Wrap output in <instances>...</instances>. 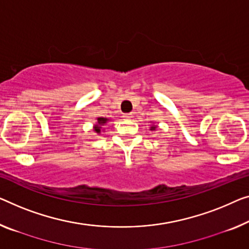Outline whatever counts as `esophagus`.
<instances>
[{
  "label": "esophagus",
  "mask_w": 249,
  "mask_h": 249,
  "mask_svg": "<svg viewBox=\"0 0 249 249\" xmlns=\"http://www.w3.org/2000/svg\"><path fill=\"white\" fill-rule=\"evenodd\" d=\"M132 117H133V114H132V113H127V114H124V115H123L124 120H131Z\"/></svg>",
  "instance_id": "34e87169"
}]
</instances>
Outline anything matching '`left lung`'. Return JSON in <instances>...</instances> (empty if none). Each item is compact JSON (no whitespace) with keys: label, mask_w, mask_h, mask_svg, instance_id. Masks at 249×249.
<instances>
[{"label":"left lung","mask_w":249,"mask_h":249,"mask_svg":"<svg viewBox=\"0 0 249 249\" xmlns=\"http://www.w3.org/2000/svg\"><path fill=\"white\" fill-rule=\"evenodd\" d=\"M157 128H158V125H152L150 127L151 131H157Z\"/></svg>","instance_id":"left-lung-1"}]
</instances>
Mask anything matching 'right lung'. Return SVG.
<instances>
[{"label": "right lung", "mask_w": 249, "mask_h": 249, "mask_svg": "<svg viewBox=\"0 0 249 249\" xmlns=\"http://www.w3.org/2000/svg\"><path fill=\"white\" fill-rule=\"evenodd\" d=\"M96 121H97V122H96V124H94V126H92V131H94L95 133H97V134L101 135L102 132H104L103 126L108 123L109 118H107V117H97V118H96Z\"/></svg>", "instance_id": "1"}]
</instances>
